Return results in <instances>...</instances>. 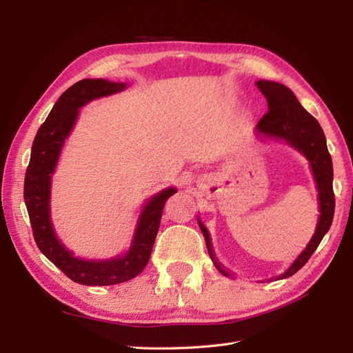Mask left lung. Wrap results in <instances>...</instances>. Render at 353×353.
Listing matches in <instances>:
<instances>
[{"mask_svg": "<svg viewBox=\"0 0 353 353\" xmlns=\"http://www.w3.org/2000/svg\"><path fill=\"white\" fill-rule=\"evenodd\" d=\"M256 85H258L259 91L268 101V113L256 125V132L274 138V140H283L294 147L297 152H301L309 160L318 190L319 218L315 234L311 241L307 243L306 249L292 263L290 268L275 279L283 280L296 274L309 261L312 253L316 250L318 244L321 243L323 237L330 230L331 222H333L336 206L333 191V162H331V156L328 153L323 128L319 126L318 121L311 113H307L302 108V104L297 101L293 91L287 88L285 85L272 81H258ZM197 221L203 236H205L210 259L222 275L230 276L231 274L223 270V266L215 258L209 231L200 219Z\"/></svg>", "mask_w": 353, "mask_h": 353, "instance_id": "left-lung-1", "label": "left lung"}]
</instances>
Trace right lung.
I'll list each match as a JSON object with an SVG mask.
<instances>
[{
  "label": "right lung",
  "instance_id": "right-lung-1",
  "mask_svg": "<svg viewBox=\"0 0 353 353\" xmlns=\"http://www.w3.org/2000/svg\"><path fill=\"white\" fill-rule=\"evenodd\" d=\"M125 88V82L82 79L63 92L46 122L39 126L25 175L23 196L32 232L39 250L72 281L83 285L121 284L140 274L150 259L165 203L176 193L175 188L169 187L147 200L138 218L131 248L119 258L108 261L74 258L56 236L50 216L51 176L54 174L63 144L77 122L79 108Z\"/></svg>",
  "mask_w": 353,
  "mask_h": 353
}]
</instances>
